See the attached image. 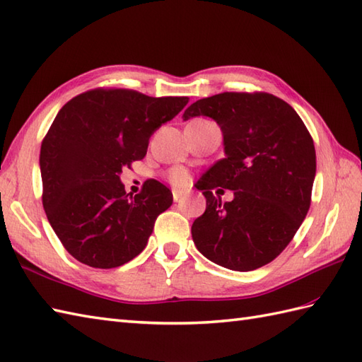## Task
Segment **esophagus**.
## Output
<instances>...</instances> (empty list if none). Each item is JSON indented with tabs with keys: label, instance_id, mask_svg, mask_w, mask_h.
Masks as SVG:
<instances>
[{
	"label": "esophagus",
	"instance_id": "34e87169",
	"mask_svg": "<svg viewBox=\"0 0 362 362\" xmlns=\"http://www.w3.org/2000/svg\"><path fill=\"white\" fill-rule=\"evenodd\" d=\"M173 197H174L175 202H180L182 199L185 197V193H182V191H179V189H174L173 191Z\"/></svg>",
	"mask_w": 362,
	"mask_h": 362
}]
</instances>
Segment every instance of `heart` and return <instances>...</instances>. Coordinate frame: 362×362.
Instances as JSON below:
<instances>
[{
    "label": "heart",
    "instance_id": "obj_1",
    "mask_svg": "<svg viewBox=\"0 0 362 362\" xmlns=\"http://www.w3.org/2000/svg\"><path fill=\"white\" fill-rule=\"evenodd\" d=\"M169 180L175 187H185L189 182V175L183 168H174L169 171Z\"/></svg>",
    "mask_w": 362,
    "mask_h": 362
}]
</instances>
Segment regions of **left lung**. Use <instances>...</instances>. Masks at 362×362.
Wrapping results in <instances>:
<instances>
[{
  "label": "left lung",
  "mask_w": 362,
  "mask_h": 362,
  "mask_svg": "<svg viewBox=\"0 0 362 362\" xmlns=\"http://www.w3.org/2000/svg\"><path fill=\"white\" fill-rule=\"evenodd\" d=\"M194 117L218 122L226 157L197 182L206 209L191 227L193 241L213 263L255 271L280 255L310 210L313 138L288 103L258 91L199 99L183 113L185 121ZM219 186L234 191L233 202L212 194Z\"/></svg>",
  "instance_id": "1"
}]
</instances>
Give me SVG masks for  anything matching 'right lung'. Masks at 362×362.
<instances>
[{"label":"right lung","instance_id":"add662e5","mask_svg":"<svg viewBox=\"0 0 362 362\" xmlns=\"http://www.w3.org/2000/svg\"><path fill=\"white\" fill-rule=\"evenodd\" d=\"M188 104L126 88H95L59 110L43 138V209L60 243L81 263L112 269L141 253L160 213L173 204L163 183L126 194L122 168L144 158L151 135Z\"/></svg>","mask_w":362,"mask_h":362}]
</instances>
